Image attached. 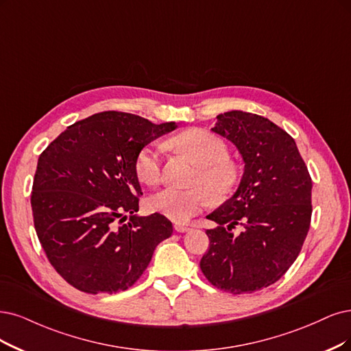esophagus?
<instances>
[{
  "label": "esophagus",
  "mask_w": 351,
  "mask_h": 351,
  "mask_svg": "<svg viewBox=\"0 0 351 351\" xmlns=\"http://www.w3.org/2000/svg\"><path fill=\"white\" fill-rule=\"evenodd\" d=\"M173 228H175L176 231H179V232H185V231H189V230H191V227H189V226L179 224V223H176V224L173 226Z\"/></svg>",
  "instance_id": "esophagus-1"
}]
</instances>
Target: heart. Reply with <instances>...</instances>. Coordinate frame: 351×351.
<instances>
[{
  "instance_id": "b5f03b06",
  "label": "heart",
  "mask_w": 351,
  "mask_h": 351,
  "mask_svg": "<svg viewBox=\"0 0 351 351\" xmlns=\"http://www.w3.org/2000/svg\"><path fill=\"white\" fill-rule=\"evenodd\" d=\"M171 145L186 154L198 166L193 178L197 188L179 191L160 189L149 199L150 210L176 223H185L208 205L210 199L221 201L237 182V167L228 160L226 143L205 130H188L171 140ZM134 171L143 184L154 186L162 179V153L158 145L150 143L141 147L136 156Z\"/></svg>"
}]
</instances>
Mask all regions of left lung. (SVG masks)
<instances>
[{
    "instance_id": "obj_1",
    "label": "left lung",
    "mask_w": 351,
    "mask_h": 351,
    "mask_svg": "<svg viewBox=\"0 0 351 351\" xmlns=\"http://www.w3.org/2000/svg\"><path fill=\"white\" fill-rule=\"evenodd\" d=\"M213 132L236 145L244 160L237 192L208 215L210 247L201 270L215 288L253 293L279 280L300 254L311 224V180L295 140L262 115L219 114ZM242 227L240 235L232 228Z\"/></svg>"
}]
</instances>
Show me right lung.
Here are the masks:
<instances>
[{"label": "right lung", "instance_id": "add662e5", "mask_svg": "<svg viewBox=\"0 0 351 351\" xmlns=\"http://www.w3.org/2000/svg\"><path fill=\"white\" fill-rule=\"evenodd\" d=\"M175 128L104 111L69 125L42 152L32 188L34 228L47 261L73 288L94 295L132 288L156 245L172 236L165 215L133 214L143 193L136 156Z\"/></svg>", "mask_w": 351, "mask_h": 351}]
</instances>
